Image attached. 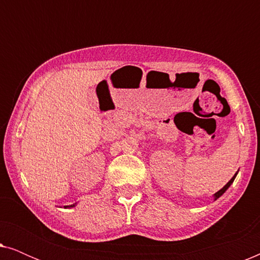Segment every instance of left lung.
Masks as SVG:
<instances>
[{"mask_svg": "<svg viewBox=\"0 0 260 260\" xmlns=\"http://www.w3.org/2000/svg\"><path fill=\"white\" fill-rule=\"evenodd\" d=\"M237 174H238V172H237L236 174H234V176L232 177V179H231V180L229 181V182H227V183L225 184V186H223V187L221 188V189H220L219 191H216V193H215L214 195H213V197H214V201L216 200V199H219L220 197H221V195H222L223 193H225V191H226L227 189H229V188H230V186H231V184H232V183H233V181H234V179H236Z\"/></svg>", "mask_w": 260, "mask_h": 260, "instance_id": "left-lung-1", "label": "left lung"}]
</instances>
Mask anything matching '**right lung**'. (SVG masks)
I'll list each match as a JSON object with an SVG mask.
<instances>
[{
  "instance_id": "add662e5",
  "label": "right lung",
  "mask_w": 260,
  "mask_h": 260,
  "mask_svg": "<svg viewBox=\"0 0 260 260\" xmlns=\"http://www.w3.org/2000/svg\"><path fill=\"white\" fill-rule=\"evenodd\" d=\"M77 204H73V205H70V206H63V207L65 208H72V207H74V206H76Z\"/></svg>"
}]
</instances>
